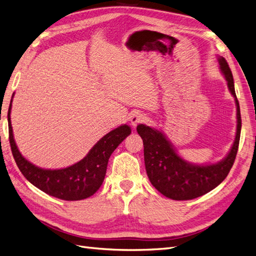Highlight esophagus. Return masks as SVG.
Masks as SVG:
<instances>
[{"instance_id":"34e87169","label":"esophagus","mask_w":256,"mask_h":256,"mask_svg":"<svg viewBox=\"0 0 256 256\" xmlns=\"http://www.w3.org/2000/svg\"><path fill=\"white\" fill-rule=\"evenodd\" d=\"M146 120H147L146 116H145L144 114H142V113H138V112L134 113L132 115H131V118H130L131 124H132L134 127H136V126L138 125V124L144 122Z\"/></svg>"}]
</instances>
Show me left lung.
I'll use <instances>...</instances> for the list:
<instances>
[{
    "instance_id": "1",
    "label": "left lung",
    "mask_w": 256,
    "mask_h": 256,
    "mask_svg": "<svg viewBox=\"0 0 256 256\" xmlns=\"http://www.w3.org/2000/svg\"><path fill=\"white\" fill-rule=\"evenodd\" d=\"M219 67L228 82L230 94L235 97L237 108V129L233 146L223 160L214 164H193L184 160L161 131L141 124L136 131L143 140L144 161L147 176L161 194L176 200H187L206 194L219 186L234 164L238 150L242 118L236 97L234 79L226 58L219 56Z\"/></svg>"
}]
</instances>
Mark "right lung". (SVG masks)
<instances>
[{
  "label": "right lung",
  "instance_id": "add662e5",
  "mask_svg": "<svg viewBox=\"0 0 256 256\" xmlns=\"http://www.w3.org/2000/svg\"><path fill=\"white\" fill-rule=\"evenodd\" d=\"M10 100L8 109L10 143L14 161L26 180L47 194L65 200H80L90 196L102 184L108 161L111 154L131 134L128 125H122L110 131L92 146L82 160L60 170H46L30 164L19 152L14 142L10 122Z\"/></svg>",
  "mask_w": 256,
  "mask_h": 256
}]
</instances>
